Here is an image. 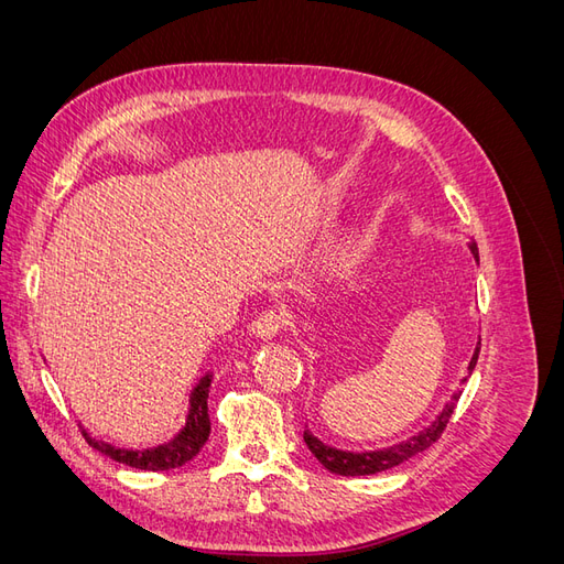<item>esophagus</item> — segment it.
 Returning a JSON list of instances; mask_svg holds the SVG:
<instances>
[{"label": "esophagus", "instance_id": "34e87169", "mask_svg": "<svg viewBox=\"0 0 564 564\" xmlns=\"http://www.w3.org/2000/svg\"><path fill=\"white\" fill-rule=\"evenodd\" d=\"M282 329H284V315L280 311H265L251 324V332L263 340H270L272 336H278Z\"/></svg>", "mask_w": 564, "mask_h": 564}]
</instances>
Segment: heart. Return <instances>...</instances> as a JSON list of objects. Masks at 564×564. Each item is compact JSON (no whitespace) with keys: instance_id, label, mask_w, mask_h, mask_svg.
Here are the masks:
<instances>
[{"instance_id":"heart-1","label":"heart","mask_w":564,"mask_h":564,"mask_svg":"<svg viewBox=\"0 0 564 564\" xmlns=\"http://www.w3.org/2000/svg\"><path fill=\"white\" fill-rule=\"evenodd\" d=\"M360 249H362L360 237H355V235L340 237V240H336V242L327 249V253L322 256V261H319V275H322V278H329V280L346 275V272L355 265L357 256H360Z\"/></svg>"}]
</instances>
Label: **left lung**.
Here are the masks:
<instances>
[{
  "instance_id": "left-lung-1",
  "label": "left lung",
  "mask_w": 564,
  "mask_h": 564,
  "mask_svg": "<svg viewBox=\"0 0 564 564\" xmlns=\"http://www.w3.org/2000/svg\"><path fill=\"white\" fill-rule=\"evenodd\" d=\"M468 249L475 256V261H480V253H477V245L468 242ZM477 346H480V344H477ZM477 352H480V348H475V352L470 357V365H468L470 371L475 369ZM466 381L468 379H464L460 383H466ZM458 398H460V390H456L454 395H452V400L445 406H442V412L435 416V421L429 425V429H423L416 435L400 442V445H392V447H386V449H377V452H344V449H336V447L324 445V442L317 440L311 431H303V440H305V445H308L311 454L329 473L348 475V477H355V475H377V473H383L388 468H395V466L404 464L406 458L421 454L423 449H429L433 442H437L442 431L447 429V423H449V419L454 414V406H456Z\"/></svg>"
}]
</instances>
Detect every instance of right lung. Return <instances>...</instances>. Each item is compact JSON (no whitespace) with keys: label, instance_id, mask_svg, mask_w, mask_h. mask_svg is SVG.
I'll return each mask as SVG.
<instances>
[{"label":"right lung","instance_id":"1","mask_svg":"<svg viewBox=\"0 0 564 564\" xmlns=\"http://www.w3.org/2000/svg\"><path fill=\"white\" fill-rule=\"evenodd\" d=\"M209 386H212V373L202 377L199 383L193 388L191 409H187L185 425L178 431V435H174L172 440L164 442V445L148 447V449H122V447L108 445V442H104V440L91 437L87 431L82 429V423H79L82 435L94 449L110 456L112 460H117V464H124V466L139 468V470H172V468H178V466L187 464L191 458H195L197 452L204 447V442L209 440V431H212L209 406H207Z\"/></svg>","mask_w":564,"mask_h":564}]
</instances>
